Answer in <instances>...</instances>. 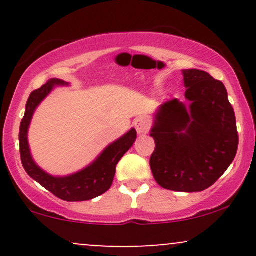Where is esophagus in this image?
I'll list each match as a JSON object with an SVG mask.
<instances>
[{
    "label": "esophagus",
    "instance_id": "esophagus-1",
    "mask_svg": "<svg viewBox=\"0 0 256 256\" xmlns=\"http://www.w3.org/2000/svg\"><path fill=\"white\" fill-rule=\"evenodd\" d=\"M134 126L138 134H146L150 128V120L146 116H138V118L134 119Z\"/></svg>",
    "mask_w": 256,
    "mask_h": 256
}]
</instances>
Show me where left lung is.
<instances>
[{
    "label": "left lung",
    "instance_id": "left-lung-1",
    "mask_svg": "<svg viewBox=\"0 0 256 256\" xmlns=\"http://www.w3.org/2000/svg\"><path fill=\"white\" fill-rule=\"evenodd\" d=\"M183 74L188 102L173 98L158 110L150 134V168L160 186L195 192L212 186L228 168L238 132L224 84L200 70Z\"/></svg>",
    "mask_w": 256,
    "mask_h": 256
}]
</instances>
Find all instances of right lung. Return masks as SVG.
Segmentation results:
<instances>
[{
	"instance_id": "add662e5",
	"label": "right lung",
	"mask_w": 256,
	"mask_h": 256,
	"mask_svg": "<svg viewBox=\"0 0 256 256\" xmlns=\"http://www.w3.org/2000/svg\"><path fill=\"white\" fill-rule=\"evenodd\" d=\"M60 79H50L46 84L42 85L40 89L32 91L28 100L25 108V116L22 120L19 131L20 158L25 171L32 179L38 182L43 188L56 198L68 202L88 201L95 198L107 192L113 183L116 167L120 158L131 148L137 138V132L134 128L128 131L125 136L119 138L116 142L104 149L98 160L91 164L83 171L74 173L68 177L58 178L48 174L38 167L32 160L30 148L28 143V130L34 110L40 101L50 92L54 85H64Z\"/></svg>"
}]
</instances>
